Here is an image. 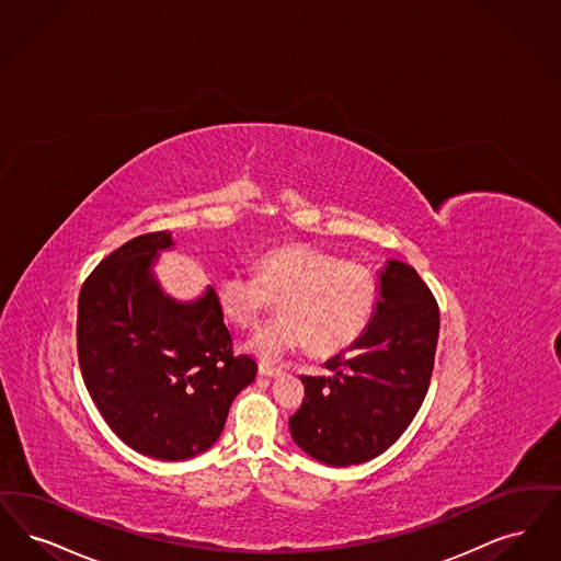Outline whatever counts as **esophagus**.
<instances>
[{"label":"esophagus","mask_w":561,"mask_h":561,"mask_svg":"<svg viewBox=\"0 0 561 561\" xmlns=\"http://www.w3.org/2000/svg\"><path fill=\"white\" fill-rule=\"evenodd\" d=\"M257 373H260L262 377H278V375H283V368L264 365V363H262V365L257 366Z\"/></svg>","instance_id":"1"}]
</instances>
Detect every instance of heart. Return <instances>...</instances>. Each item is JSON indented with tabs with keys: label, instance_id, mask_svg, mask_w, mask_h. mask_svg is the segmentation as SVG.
Here are the masks:
<instances>
[{
	"label": "heart",
	"instance_id": "heart-1",
	"mask_svg": "<svg viewBox=\"0 0 561 561\" xmlns=\"http://www.w3.org/2000/svg\"><path fill=\"white\" fill-rule=\"evenodd\" d=\"M280 304V317L262 324L244 350L264 363L304 350L335 354L365 333L375 306L373 272L310 244H285L264 253L255 268L221 274L218 306L234 327H253Z\"/></svg>",
	"mask_w": 561,
	"mask_h": 561
}]
</instances>
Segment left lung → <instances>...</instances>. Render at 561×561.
<instances>
[{
    "instance_id": "left-lung-1",
    "label": "left lung",
    "mask_w": 561,
    "mask_h": 561,
    "mask_svg": "<svg viewBox=\"0 0 561 561\" xmlns=\"http://www.w3.org/2000/svg\"><path fill=\"white\" fill-rule=\"evenodd\" d=\"M439 312L416 270L388 260L365 333L329 358V377H301L306 398L289 419L295 444L331 467L388 450L411 425L434 368Z\"/></svg>"
}]
</instances>
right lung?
<instances>
[{"instance_id": "right-lung-1", "label": "right lung", "mask_w": 561, "mask_h": 561, "mask_svg": "<svg viewBox=\"0 0 561 561\" xmlns=\"http://www.w3.org/2000/svg\"><path fill=\"white\" fill-rule=\"evenodd\" d=\"M171 247V232H150L98 264L79 293L77 356L117 438L152 459L184 461L218 442L257 365L232 354L211 285L193 301L161 289L154 264Z\"/></svg>"}]
</instances>
